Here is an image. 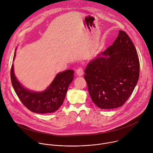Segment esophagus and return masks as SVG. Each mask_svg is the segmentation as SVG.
Wrapping results in <instances>:
<instances>
[{"mask_svg":"<svg viewBox=\"0 0 153 153\" xmlns=\"http://www.w3.org/2000/svg\"><path fill=\"white\" fill-rule=\"evenodd\" d=\"M76 75L78 76H81L83 74V69L82 67H79L76 70Z\"/></svg>","mask_w":153,"mask_h":153,"instance_id":"34e87169","label":"esophagus"}]
</instances>
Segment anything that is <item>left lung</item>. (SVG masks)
I'll list each match as a JSON object with an SVG mask.
<instances>
[{
	"label": "left lung",
	"instance_id": "obj_1",
	"mask_svg": "<svg viewBox=\"0 0 153 153\" xmlns=\"http://www.w3.org/2000/svg\"><path fill=\"white\" fill-rule=\"evenodd\" d=\"M139 68L136 49L127 33L120 30L113 44L85 68L84 78L92 101L103 109L123 106L137 83Z\"/></svg>",
	"mask_w": 153,
	"mask_h": 153
}]
</instances>
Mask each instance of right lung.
<instances>
[{"instance_id":"obj_1","label":"right lung","mask_w":153,"mask_h":153,"mask_svg":"<svg viewBox=\"0 0 153 153\" xmlns=\"http://www.w3.org/2000/svg\"><path fill=\"white\" fill-rule=\"evenodd\" d=\"M74 72L68 70L58 73L50 85L41 92L29 90L21 84L15 76L14 64L11 69V79L16 94L29 110L37 114H48L55 112L62 105L68 88L73 80Z\"/></svg>"}]
</instances>
